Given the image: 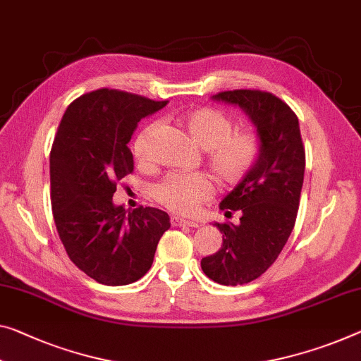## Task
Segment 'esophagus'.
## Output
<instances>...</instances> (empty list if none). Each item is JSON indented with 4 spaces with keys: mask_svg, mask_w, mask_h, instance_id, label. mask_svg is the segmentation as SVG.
<instances>
[{
    "mask_svg": "<svg viewBox=\"0 0 361 361\" xmlns=\"http://www.w3.org/2000/svg\"><path fill=\"white\" fill-rule=\"evenodd\" d=\"M171 224H173L174 227H180V226H187V227H198V221L182 219V218H177V216H173V218H171Z\"/></svg>",
    "mask_w": 361,
    "mask_h": 361,
    "instance_id": "34e87169",
    "label": "esophagus"
}]
</instances>
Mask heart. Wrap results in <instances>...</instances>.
Returning <instances> with one entry per match:
<instances>
[{
    "label": "heart",
    "mask_w": 361,
    "mask_h": 361,
    "mask_svg": "<svg viewBox=\"0 0 361 361\" xmlns=\"http://www.w3.org/2000/svg\"><path fill=\"white\" fill-rule=\"evenodd\" d=\"M182 123L193 140L204 148L208 168L221 184L234 185L240 182L257 161L259 152L257 132L234 130V119L223 111L214 108L188 111L182 116ZM158 126V123L148 124L137 135L132 152L138 164L149 161V143ZM213 192L212 179L203 173H171L152 188L158 203L179 214H192L200 203L212 198Z\"/></svg>",
    "instance_id": "obj_1"
}]
</instances>
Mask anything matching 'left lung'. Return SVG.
Returning a JSON list of instances; mask_svg holds the SVG:
<instances>
[{
	"mask_svg": "<svg viewBox=\"0 0 361 361\" xmlns=\"http://www.w3.org/2000/svg\"><path fill=\"white\" fill-rule=\"evenodd\" d=\"M213 99L242 108L259 137L257 161L219 203L226 216L240 214V223H216L223 245L202 259V269L209 279L223 286H240L257 279L276 262L295 226L305 148L295 113L273 93L229 90Z\"/></svg>",
	"mask_w": 361,
	"mask_h": 361,
	"instance_id": "8db88e82",
	"label": "left lung"
}]
</instances>
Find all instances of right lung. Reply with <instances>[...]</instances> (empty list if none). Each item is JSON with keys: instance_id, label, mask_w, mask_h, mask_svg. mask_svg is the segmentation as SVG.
<instances>
[{"instance_id": "right-lung-1", "label": "right lung", "mask_w": 361, "mask_h": 361, "mask_svg": "<svg viewBox=\"0 0 361 361\" xmlns=\"http://www.w3.org/2000/svg\"><path fill=\"white\" fill-rule=\"evenodd\" d=\"M168 102L121 90L85 93L61 119L51 153V208L61 242L80 271L104 286H127L152 268L168 213L116 207V184L134 171L127 143L140 119Z\"/></svg>"}]
</instances>
